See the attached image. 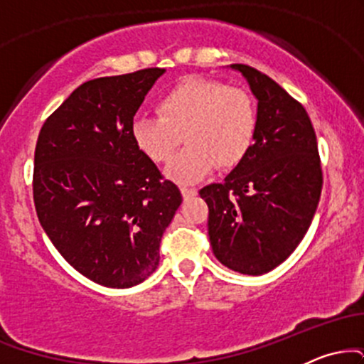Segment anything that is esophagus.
Returning <instances> with one entry per match:
<instances>
[{
    "label": "esophagus",
    "instance_id": "esophagus-1",
    "mask_svg": "<svg viewBox=\"0 0 364 364\" xmlns=\"http://www.w3.org/2000/svg\"><path fill=\"white\" fill-rule=\"evenodd\" d=\"M181 195H183V198H185V200L193 198V196L196 195V190H195V188H186V186H183V188H181Z\"/></svg>",
    "mask_w": 364,
    "mask_h": 364
}]
</instances>
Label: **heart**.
I'll return each instance as SVG.
<instances>
[{
    "label": "heart",
    "instance_id": "obj_1",
    "mask_svg": "<svg viewBox=\"0 0 364 364\" xmlns=\"http://www.w3.org/2000/svg\"><path fill=\"white\" fill-rule=\"evenodd\" d=\"M157 112L159 118L133 121V140L150 161L166 164L185 139L188 147L168 168V176L178 183L198 181L215 166L235 168L257 133L252 95L212 78L188 77L176 83L159 97Z\"/></svg>",
    "mask_w": 364,
    "mask_h": 364
}]
</instances>
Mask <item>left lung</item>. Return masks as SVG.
<instances>
[{
    "mask_svg": "<svg viewBox=\"0 0 364 364\" xmlns=\"http://www.w3.org/2000/svg\"><path fill=\"white\" fill-rule=\"evenodd\" d=\"M258 101L252 149L223 183L200 190L215 258L246 275L270 272L301 243L318 205L321 166L304 107L248 65H231Z\"/></svg>",
    "mask_w": 364,
    "mask_h": 364,
    "instance_id": "left-lung-1",
    "label": "left lung"
}]
</instances>
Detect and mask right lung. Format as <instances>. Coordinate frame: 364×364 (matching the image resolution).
I'll return each instance as SVG.
<instances>
[{"label":"right lung","instance_id":"obj_1","mask_svg":"<svg viewBox=\"0 0 364 364\" xmlns=\"http://www.w3.org/2000/svg\"><path fill=\"white\" fill-rule=\"evenodd\" d=\"M164 68L82 83L46 119L34 156V203L54 248L106 287L136 286L183 196L136 147L133 116Z\"/></svg>","mask_w":364,"mask_h":364}]
</instances>
